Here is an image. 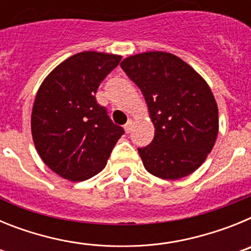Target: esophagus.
Masks as SVG:
<instances>
[{"label": "esophagus", "mask_w": 251, "mask_h": 251, "mask_svg": "<svg viewBox=\"0 0 251 251\" xmlns=\"http://www.w3.org/2000/svg\"><path fill=\"white\" fill-rule=\"evenodd\" d=\"M132 127H133V122L129 119V121L127 122V124L124 126V130H126V133H130V130H132Z\"/></svg>", "instance_id": "1"}]
</instances>
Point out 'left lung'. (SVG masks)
<instances>
[{"instance_id": "8db88e82", "label": "left lung", "mask_w": 251, "mask_h": 251, "mask_svg": "<svg viewBox=\"0 0 251 251\" xmlns=\"http://www.w3.org/2000/svg\"><path fill=\"white\" fill-rule=\"evenodd\" d=\"M124 73L145 95L154 137L138 148L153 176L178 179L205 162L219 133V109L210 86L182 59L165 51L126 57Z\"/></svg>"}]
</instances>
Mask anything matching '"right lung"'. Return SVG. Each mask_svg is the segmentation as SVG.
Returning <instances> with one entry per match:
<instances>
[{"mask_svg":"<svg viewBox=\"0 0 251 251\" xmlns=\"http://www.w3.org/2000/svg\"><path fill=\"white\" fill-rule=\"evenodd\" d=\"M122 56L79 52L45 77L36 93L31 133L39 156L63 178L85 181L99 174L124 133L95 93Z\"/></svg>","mask_w":251,"mask_h":251,"instance_id":"obj_1","label":"right lung"}]
</instances>
